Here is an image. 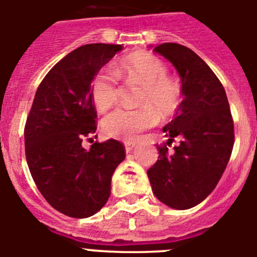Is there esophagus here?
<instances>
[{
	"mask_svg": "<svg viewBox=\"0 0 257 257\" xmlns=\"http://www.w3.org/2000/svg\"><path fill=\"white\" fill-rule=\"evenodd\" d=\"M135 142H127L124 143V149H126L127 153H130L134 148H135Z\"/></svg>",
	"mask_w": 257,
	"mask_h": 257,
	"instance_id": "esophagus-1",
	"label": "esophagus"
}]
</instances>
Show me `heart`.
I'll return each instance as SVG.
<instances>
[{
    "mask_svg": "<svg viewBox=\"0 0 257 257\" xmlns=\"http://www.w3.org/2000/svg\"><path fill=\"white\" fill-rule=\"evenodd\" d=\"M117 72L128 83H139L143 91L138 109L118 108L104 117V133L118 139H134L140 131L149 128L161 117L174 114L181 100V87L167 77V67L161 59L148 52H134L121 61ZM92 101L99 112H105L119 95L117 77L103 68L96 73L91 86Z\"/></svg>",
    "mask_w": 257,
    "mask_h": 257,
    "instance_id": "obj_1",
    "label": "heart"
}]
</instances>
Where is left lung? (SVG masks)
I'll return each mask as SVG.
<instances>
[{"mask_svg":"<svg viewBox=\"0 0 257 257\" xmlns=\"http://www.w3.org/2000/svg\"><path fill=\"white\" fill-rule=\"evenodd\" d=\"M178 70L184 99L162 130L174 151L157 147L160 160L148 170L154 196L169 207L188 210L208 197L219 183L234 144L228 97L211 68L179 44L154 46Z\"/></svg>","mask_w":257,"mask_h":257,"instance_id":"obj_1","label":"left lung"}]
</instances>
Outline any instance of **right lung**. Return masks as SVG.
<instances>
[{
    "mask_svg": "<svg viewBox=\"0 0 257 257\" xmlns=\"http://www.w3.org/2000/svg\"><path fill=\"white\" fill-rule=\"evenodd\" d=\"M122 45L90 44L69 52L51 68L36 91L24 130L26 157L38 190L59 212L85 219L100 211L110 196V181L124 160L114 139L92 140L96 110L91 82ZM96 138V135H95Z\"/></svg>",
    "mask_w": 257,
    "mask_h": 257,
    "instance_id": "1",
    "label": "right lung"
}]
</instances>
